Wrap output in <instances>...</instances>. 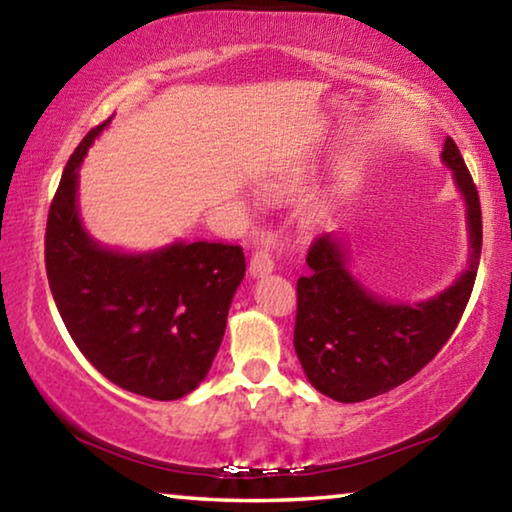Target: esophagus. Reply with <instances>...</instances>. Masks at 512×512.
Listing matches in <instances>:
<instances>
[{"instance_id": "1", "label": "esophagus", "mask_w": 512, "mask_h": 512, "mask_svg": "<svg viewBox=\"0 0 512 512\" xmlns=\"http://www.w3.org/2000/svg\"><path fill=\"white\" fill-rule=\"evenodd\" d=\"M248 271L250 276H264V273H271L273 271V257L266 248H257L253 257H250V264H248Z\"/></svg>"}]
</instances>
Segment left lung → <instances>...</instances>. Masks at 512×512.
<instances>
[{
  "label": "left lung",
  "mask_w": 512,
  "mask_h": 512,
  "mask_svg": "<svg viewBox=\"0 0 512 512\" xmlns=\"http://www.w3.org/2000/svg\"><path fill=\"white\" fill-rule=\"evenodd\" d=\"M441 158L467 202L471 236L469 269L446 292L414 305L388 303L352 278L340 239L322 234L310 243V273L296 282L294 349L310 384L333 400L363 402L393 391L421 372L460 324L478 273L483 216L451 137Z\"/></svg>",
  "instance_id": "1"
}]
</instances>
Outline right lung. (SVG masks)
Wrapping results in <instances>:
<instances>
[{
  "instance_id": "obj_1",
  "label": "right lung",
  "mask_w": 512,
  "mask_h": 512,
  "mask_svg": "<svg viewBox=\"0 0 512 512\" xmlns=\"http://www.w3.org/2000/svg\"><path fill=\"white\" fill-rule=\"evenodd\" d=\"M105 126L78 144L52 197L45 227L50 292L73 342L103 377L144 398L177 400L207 377L246 257L241 246L209 241L144 255L91 241L78 216V167Z\"/></svg>"
}]
</instances>
